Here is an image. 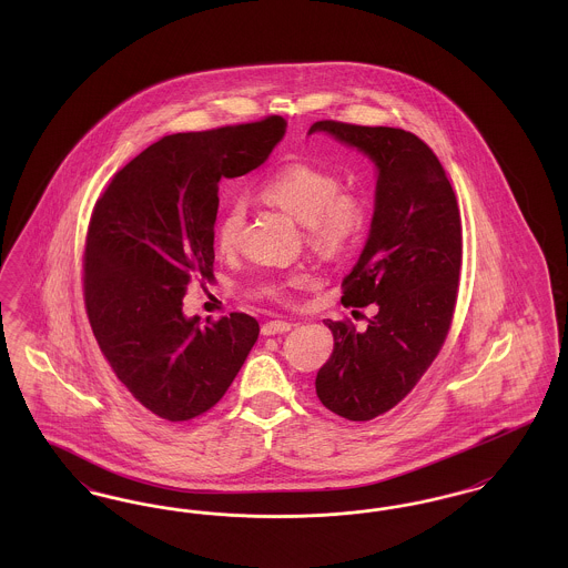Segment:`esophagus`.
Returning <instances> with one entry per match:
<instances>
[{
  "mask_svg": "<svg viewBox=\"0 0 568 568\" xmlns=\"http://www.w3.org/2000/svg\"><path fill=\"white\" fill-rule=\"evenodd\" d=\"M290 329H292V324H287V322H283V320H274V322L262 325V334H264V336L285 334V332H290Z\"/></svg>",
  "mask_w": 568,
  "mask_h": 568,
  "instance_id": "esophagus-1",
  "label": "esophagus"
}]
</instances>
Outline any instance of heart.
<instances>
[{
	"label": "heart",
	"instance_id": "1",
	"mask_svg": "<svg viewBox=\"0 0 568 568\" xmlns=\"http://www.w3.org/2000/svg\"><path fill=\"white\" fill-rule=\"evenodd\" d=\"M260 193L271 204L294 216L306 227L311 248L324 257H341L364 230L366 202L352 191H341V179L320 165L290 162L278 165L262 181ZM246 204L230 200L216 219L215 244L219 253L230 255L243 236ZM290 278L285 285H296ZM285 285L274 287L278 294Z\"/></svg>",
	"mask_w": 568,
	"mask_h": 568
}]
</instances>
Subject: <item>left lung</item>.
Masks as SVG:
<instances>
[{
    "label": "left lung",
    "instance_id": "left-lung-1",
    "mask_svg": "<svg viewBox=\"0 0 568 568\" xmlns=\"http://www.w3.org/2000/svg\"><path fill=\"white\" fill-rule=\"evenodd\" d=\"M315 132L377 168L368 241L343 281L341 302H375L378 313L364 332L325 320L334 352L315 378L325 408L368 422L405 398L447 338L462 266L458 200L433 149L410 132L341 121H317L308 134Z\"/></svg>",
    "mask_w": 568,
    "mask_h": 568
}]
</instances>
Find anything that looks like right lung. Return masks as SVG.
<instances>
[{"label": "right lung", "mask_w": 568, "mask_h": 568, "mask_svg": "<svg viewBox=\"0 0 568 568\" xmlns=\"http://www.w3.org/2000/svg\"><path fill=\"white\" fill-rule=\"evenodd\" d=\"M287 121L163 135L114 174L95 202L84 243V306L95 341L135 400L168 422H190L223 398L260 336L230 313L185 317L191 278L213 276L219 181L268 160Z\"/></svg>", "instance_id": "add662e5"}]
</instances>
